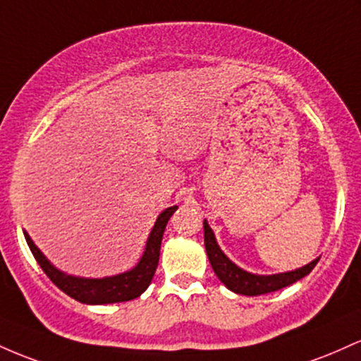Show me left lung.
Wrapping results in <instances>:
<instances>
[{
	"label": "left lung",
	"instance_id": "left-lung-1",
	"mask_svg": "<svg viewBox=\"0 0 361 361\" xmlns=\"http://www.w3.org/2000/svg\"><path fill=\"white\" fill-rule=\"evenodd\" d=\"M204 247L206 254H208L209 262H212L213 271L216 273V276L220 278V281L224 283L228 290L235 291V293L247 295V297H256V295H264L271 293V291H276L285 288V286L293 285L295 281L302 279L303 276L310 273L315 268V264L319 262V257L315 261H312L310 264L303 266L300 269L290 271V273H281V274H273V276H257V274H250L247 271L240 269L238 266H235L228 257L221 252V249L216 244V238H214L213 230L209 228V225L204 221Z\"/></svg>",
	"mask_w": 361,
	"mask_h": 361
}]
</instances>
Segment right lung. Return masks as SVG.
Returning a JSON list of instances; mask_svg holds the SVG:
<instances>
[{
  "mask_svg": "<svg viewBox=\"0 0 361 361\" xmlns=\"http://www.w3.org/2000/svg\"><path fill=\"white\" fill-rule=\"evenodd\" d=\"M177 209V206L167 208L164 213L157 218V224L149 233L147 249H145L143 257L137 262L135 269L128 273L117 274V276L102 278V279H87V278H75L61 273L44 257V254L35 247L32 238L25 235V240L34 254L35 261L42 268L47 278L54 283L61 291L70 295L75 300L82 303H92V305H102V303H116V302H128L133 298H137L152 283L153 274H155L157 266H159L160 257V245L164 238L165 226H167L170 216Z\"/></svg>",
  "mask_w": 361,
  "mask_h": 361,
  "instance_id": "obj_1",
  "label": "right lung"
}]
</instances>
